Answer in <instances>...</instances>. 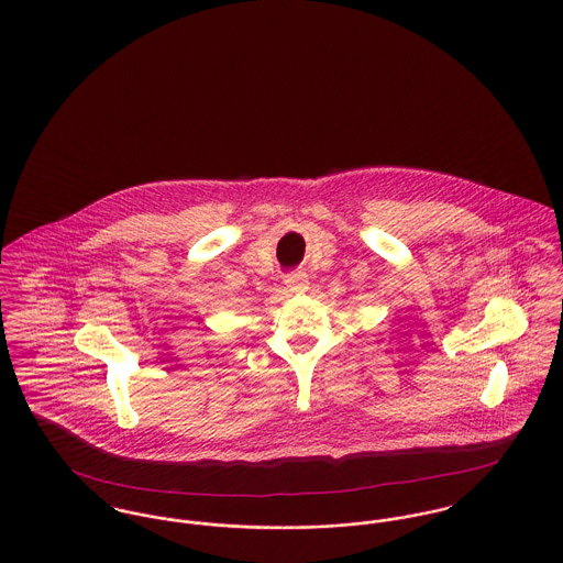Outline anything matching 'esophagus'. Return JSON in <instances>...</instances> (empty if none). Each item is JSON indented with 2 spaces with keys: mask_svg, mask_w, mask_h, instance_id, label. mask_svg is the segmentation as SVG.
<instances>
[{
  "mask_svg": "<svg viewBox=\"0 0 563 563\" xmlns=\"http://www.w3.org/2000/svg\"><path fill=\"white\" fill-rule=\"evenodd\" d=\"M286 286L290 292H306L308 290V277L303 273H297V275H290L286 279Z\"/></svg>",
  "mask_w": 563,
  "mask_h": 563,
  "instance_id": "34e87169",
  "label": "esophagus"
}]
</instances>
